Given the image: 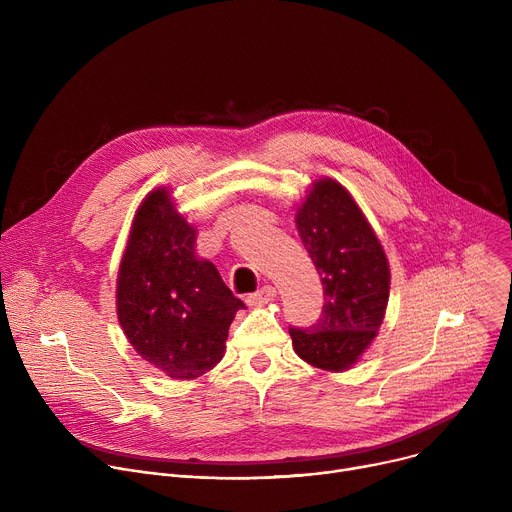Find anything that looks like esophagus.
<instances>
[{"mask_svg": "<svg viewBox=\"0 0 512 512\" xmlns=\"http://www.w3.org/2000/svg\"><path fill=\"white\" fill-rule=\"evenodd\" d=\"M277 298V289L273 285H263L255 294L247 296V304L249 306H265L269 302H273Z\"/></svg>", "mask_w": 512, "mask_h": 512, "instance_id": "1", "label": "esophagus"}]
</instances>
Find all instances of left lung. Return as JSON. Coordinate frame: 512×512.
Listing matches in <instances>:
<instances>
[{
    "mask_svg": "<svg viewBox=\"0 0 512 512\" xmlns=\"http://www.w3.org/2000/svg\"><path fill=\"white\" fill-rule=\"evenodd\" d=\"M296 227L324 285L322 316L289 328L296 354L322 371L342 373L367 352L383 324L391 269L381 241L352 194L318 178L296 210Z\"/></svg>",
    "mask_w": 512,
    "mask_h": 512,
    "instance_id": "left-lung-1",
    "label": "left lung"
}]
</instances>
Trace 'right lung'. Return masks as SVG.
<instances>
[{"instance_id": "right-lung-1", "label": "right lung", "mask_w": 512, "mask_h": 512, "mask_svg": "<svg viewBox=\"0 0 512 512\" xmlns=\"http://www.w3.org/2000/svg\"><path fill=\"white\" fill-rule=\"evenodd\" d=\"M117 320L135 352L174 381L198 379L225 356L241 300L196 255V229L168 186L135 210L117 271Z\"/></svg>"}]
</instances>
